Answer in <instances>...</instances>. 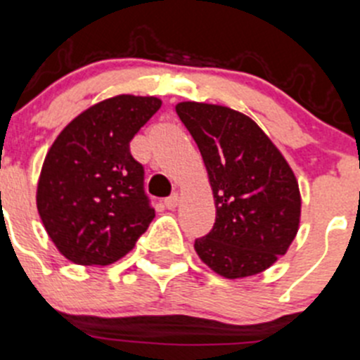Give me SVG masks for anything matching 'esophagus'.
I'll return each mask as SVG.
<instances>
[{
  "mask_svg": "<svg viewBox=\"0 0 360 360\" xmlns=\"http://www.w3.org/2000/svg\"><path fill=\"white\" fill-rule=\"evenodd\" d=\"M163 204H165V207H169V210H174V207H176L177 204H179V195H177V193H172V195L167 197V199L163 200Z\"/></svg>",
  "mask_w": 360,
  "mask_h": 360,
  "instance_id": "esophagus-1",
  "label": "esophagus"
}]
</instances>
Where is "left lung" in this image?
Wrapping results in <instances>:
<instances>
[{
  "label": "left lung",
  "instance_id": "8db88e82",
  "mask_svg": "<svg viewBox=\"0 0 360 360\" xmlns=\"http://www.w3.org/2000/svg\"><path fill=\"white\" fill-rule=\"evenodd\" d=\"M181 122L195 140L217 218L195 252L226 278L250 277L284 256L300 224V190L281 150L250 117L220 104L179 103Z\"/></svg>",
  "mask_w": 360,
  "mask_h": 360
}]
</instances>
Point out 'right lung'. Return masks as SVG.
<instances>
[{
	"mask_svg": "<svg viewBox=\"0 0 360 360\" xmlns=\"http://www.w3.org/2000/svg\"><path fill=\"white\" fill-rule=\"evenodd\" d=\"M160 106L158 97L129 94L101 101L70 120L46 154L37 210L72 263H115L153 221L143 167L131 156L129 142Z\"/></svg>",
	"mask_w": 360,
	"mask_h": 360,
	"instance_id": "obj_1",
	"label": "right lung"
}]
</instances>
